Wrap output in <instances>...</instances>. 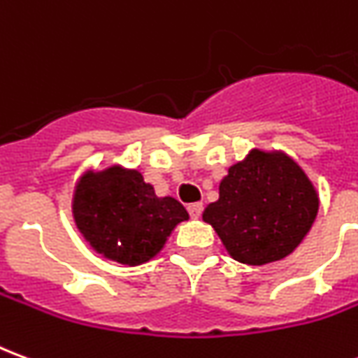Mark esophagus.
Listing matches in <instances>:
<instances>
[{
    "instance_id": "obj_1",
    "label": "esophagus",
    "mask_w": 358,
    "mask_h": 358,
    "mask_svg": "<svg viewBox=\"0 0 358 358\" xmlns=\"http://www.w3.org/2000/svg\"><path fill=\"white\" fill-rule=\"evenodd\" d=\"M187 210H189V217L197 220V218L201 217L203 205H201V203H194V205H189V207H187Z\"/></svg>"
}]
</instances>
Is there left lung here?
I'll return each instance as SVG.
<instances>
[{
  "instance_id": "obj_1",
  "label": "left lung",
  "mask_w": 358,
  "mask_h": 358,
  "mask_svg": "<svg viewBox=\"0 0 358 358\" xmlns=\"http://www.w3.org/2000/svg\"><path fill=\"white\" fill-rule=\"evenodd\" d=\"M318 189L284 151L251 149L228 169L218 201L203 213L226 253L238 263L263 266L289 257L318 215Z\"/></svg>"
}]
</instances>
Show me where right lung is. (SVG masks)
<instances>
[{
  "mask_svg": "<svg viewBox=\"0 0 358 358\" xmlns=\"http://www.w3.org/2000/svg\"><path fill=\"white\" fill-rule=\"evenodd\" d=\"M73 220L97 255L124 266L149 263L180 222L189 220L174 197H159L141 172L113 164L90 169L76 182Z\"/></svg>",
  "mask_w": 358,
  "mask_h": 358,
  "instance_id": "add662e5",
  "label": "right lung"
}]
</instances>
